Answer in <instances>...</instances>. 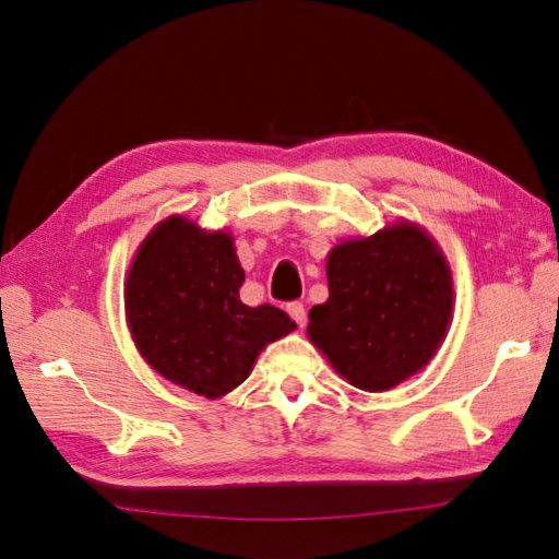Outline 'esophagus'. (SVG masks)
I'll list each match as a JSON object with an SVG mask.
<instances>
[{"instance_id":"obj_1","label":"esophagus","mask_w":559,"mask_h":559,"mask_svg":"<svg viewBox=\"0 0 559 559\" xmlns=\"http://www.w3.org/2000/svg\"><path fill=\"white\" fill-rule=\"evenodd\" d=\"M286 312H289V317L296 321L298 326H306L308 314H306V308H302V302H298V300L286 302Z\"/></svg>"}]
</instances>
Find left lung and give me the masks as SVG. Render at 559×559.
I'll use <instances>...</instances> for the list:
<instances>
[{"label": "left lung", "instance_id": "1", "mask_svg": "<svg viewBox=\"0 0 559 559\" xmlns=\"http://www.w3.org/2000/svg\"><path fill=\"white\" fill-rule=\"evenodd\" d=\"M326 277L308 335L349 384L384 392L429 364L452 314L450 267L429 235L399 224L337 245Z\"/></svg>", "mask_w": 559, "mask_h": 559}]
</instances>
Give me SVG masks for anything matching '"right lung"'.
<instances>
[{
  "instance_id": "obj_1",
  "label": "right lung",
  "mask_w": 559,
  "mask_h": 559,
  "mask_svg": "<svg viewBox=\"0 0 559 559\" xmlns=\"http://www.w3.org/2000/svg\"><path fill=\"white\" fill-rule=\"evenodd\" d=\"M245 270L226 233L170 216L134 257L126 282L132 341L148 366L200 396L247 380L259 352L296 324L275 306L240 300Z\"/></svg>"
}]
</instances>
